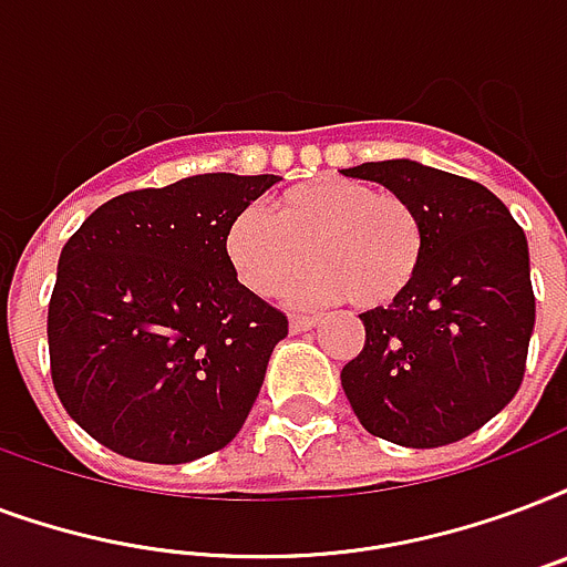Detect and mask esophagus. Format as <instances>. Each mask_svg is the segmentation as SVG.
Segmentation results:
<instances>
[{
    "label": "esophagus",
    "mask_w": 567,
    "mask_h": 567,
    "mask_svg": "<svg viewBox=\"0 0 567 567\" xmlns=\"http://www.w3.org/2000/svg\"><path fill=\"white\" fill-rule=\"evenodd\" d=\"M318 327V318H309V315H291V332H306Z\"/></svg>",
    "instance_id": "34e87169"
}]
</instances>
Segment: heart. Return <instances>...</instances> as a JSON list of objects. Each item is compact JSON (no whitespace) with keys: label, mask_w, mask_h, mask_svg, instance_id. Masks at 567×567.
I'll list each match as a JSON object with an SVG mask.
<instances>
[{"label":"heart","mask_w":567,"mask_h":567,"mask_svg":"<svg viewBox=\"0 0 567 567\" xmlns=\"http://www.w3.org/2000/svg\"><path fill=\"white\" fill-rule=\"evenodd\" d=\"M223 249L235 276L270 297L309 258L291 285L300 302L351 297L360 309L392 306L422 267L425 235L408 198L351 178H318L285 189L274 216L244 207L228 219Z\"/></svg>","instance_id":"b5f03b06"}]
</instances>
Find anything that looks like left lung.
I'll return each instance as SVG.
<instances>
[{"mask_svg": "<svg viewBox=\"0 0 567 567\" xmlns=\"http://www.w3.org/2000/svg\"><path fill=\"white\" fill-rule=\"evenodd\" d=\"M408 198L425 252L408 291L360 315L365 344L341 386L362 427L410 449L449 446L491 422L524 383L535 293L529 246L478 181L383 159L344 168Z\"/></svg>", "mask_w": 567, "mask_h": 567, "instance_id": "left-lung-1", "label": "left lung"}]
</instances>
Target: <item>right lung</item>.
I'll list each match as a JSON object with an SVG mask.
<instances>
[{"label":"right lung","mask_w":567,"mask_h":567,"mask_svg":"<svg viewBox=\"0 0 567 567\" xmlns=\"http://www.w3.org/2000/svg\"><path fill=\"white\" fill-rule=\"evenodd\" d=\"M276 175H193L133 189L64 244L47 312L55 395L76 425L145 464L237 437L288 318L237 282L228 219Z\"/></svg>","instance_id":"right-lung-1"}]
</instances>
